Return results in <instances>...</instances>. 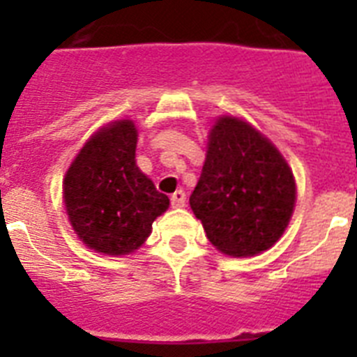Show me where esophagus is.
<instances>
[{
    "label": "esophagus",
    "mask_w": 357,
    "mask_h": 357,
    "mask_svg": "<svg viewBox=\"0 0 357 357\" xmlns=\"http://www.w3.org/2000/svg\"><path fill=\"white\" fill-rule=\"evenodd\" d=\"M172 206L175 207V209H181V207L185 206V193L182 189H178V191H175V193L172 195Z\"/></svg>",
    "instance_id": "esophagus-1"
}]
</instances>
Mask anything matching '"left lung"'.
Returning a JSON list of instances; mask_svg holds the SVG:
<instances>
[{"label":"left lung","mask_w":357,"mask_h":357,"mask_svg":"<svg viewBox=\"0 0 357 357\" xmlns=\"http://www.w3.org/2000/svg\"><path fill=\"white\" fill-rule=\"evenodd\" d=\"M295 200L291 168L270 139L239 118L218 119L189 197L214 247L232 257L268 250L288 227Z\"/></svg>","instance_id":"8db88e82"}]
</instances>
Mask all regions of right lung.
<instances>
[{"mask_svg":"<svg viewBox=\"0 0 357 357\" xmlns=\"http://www.w3.org/2000/svg\"><path fill=\"white\" fill-rule=\"evenodd\" d=\"M137 128L119 119L100 128L78 151L64 178L69 222L89 248L125 255L146 241L169 198L135 164Z\"/></svg>","mask_w":357,"mask_h":357,"instance_id":"add662e5","label":"right lung"}]
</instances>
